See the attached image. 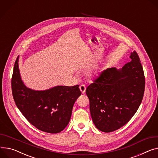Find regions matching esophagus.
I'll list each match as a JSON object with an SVG mask.
<instances>
[{"instance_id": "obj_1", "label": "esophagus", "mask_w": 158, "mask_h": 158, "mask_svg": "<svg viewBox=\"0 0 158 158\" xmlns=\"http://www.w3.org/2000/svg\"><path fill=\"white\" fill-rule=\"evenodd\" d=\"M80 90L82 94L85 93V90H86L85 85H81L80 86Z\"/></svg>"}]
</instances>
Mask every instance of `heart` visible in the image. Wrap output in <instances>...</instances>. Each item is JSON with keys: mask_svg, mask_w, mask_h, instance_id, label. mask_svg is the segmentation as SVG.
Listing matches in <instances>:
<instances>
[{"mask_svg": "<svg viewBox=\"0 0 158 158\" xmlns=\"http://www.w3.org/2000/svg\"><path fill=\"white\" fill-rule=\"evenodd\" d=\"M92 74L94 75H95L97 74V72H96V71H93V72L92 73Z\"/></svg>", "mask_w": 158, "mask_h": 158, "instance_id": "heart-1", "label": "heart"}]
</instances>
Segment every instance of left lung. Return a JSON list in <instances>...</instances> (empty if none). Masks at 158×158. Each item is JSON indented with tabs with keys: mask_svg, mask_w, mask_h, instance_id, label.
Masks as SVG:
<instances>
[{
	"mask_svg": "<svg viewBox=\"0 0 158 158\" xmlns=\"http://www.w3.org/2000/svg\"><path fill=\"white\" fill-rule=\"evenodd\" d=\"M121 69L107 68L87 87L91 117L96 128L111 132L127 124L139 109L144 94L145 77L135 51Z\"/></svg>",
	"mask_w": 158,
	"mask_h": 158,
	"instance_id": "1",
	"label": "left lung"
}]
</instances>
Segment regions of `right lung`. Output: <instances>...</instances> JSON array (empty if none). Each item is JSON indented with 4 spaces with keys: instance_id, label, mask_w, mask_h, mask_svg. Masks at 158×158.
<instances>
[{
    "instance_id": "obj_1",
    "label": "right lung",
    "mask_w": 158,
    "mask_h": 158,
    "mask_svg": "<svg viewBox=\"0 0 158 158\" xmlns=\"http://www.w3.org/2000/svg\"><path fill=\"white\" fill-rule=\"evenodd\" d=\"M17 57L11 80L15 102L23 116L39 130L57 133L68 125L73 107L81 95L79 85L56 86L45 90H34L23 83Z\"/></svg>"
}]
</instances>
